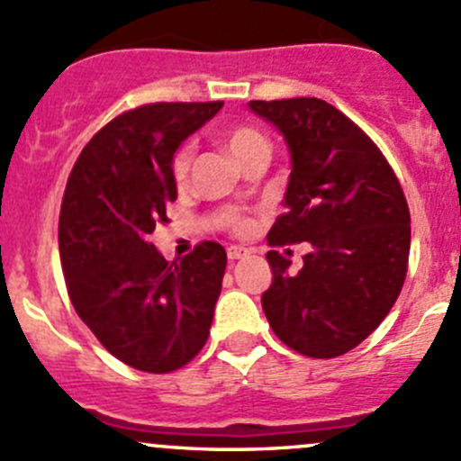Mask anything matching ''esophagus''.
I'll return each mask as SVG.
<instances>
[{"label":"esophagus","mask_w":461,"mask_h":461,"mask_svg":"<svg viewBox=\"0 0 461 461\" xmlns=\"http://www.w3.org/2000/svg\"><path fill=\"white\" fill-rule=\"evenodd\" d=\"M245 257H249V249L239 248V245H230V248H227V258H230V260H239V258H245Z\"/></svg>","instance_id":"1"}]
</instances>
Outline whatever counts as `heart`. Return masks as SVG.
I'll list each match as a JSON object with an SVG mask.
<instances>
[{
	"label": "heart",
	"instance_id": "obj_1",
	"mask_svg": "<svg viewBox=\"0 0 461 461\" xmlns=\"http://www.w3.org/2000/svg\"><path fill=\"white\" fill-rule=\"evenodd\" d=\"M222 142H225V149L231 153V158H234L239 165H243L248 158L257 156V153H269L267 138H265L258 129L248 127V124H240V127L230 129V131L225 133V138H222ZM192 160H194V149L189 147V144H185V147H180L178 151H176L174 160H171V171H174V178L178 185H183L185 180H187L189 169H192ZM230 225L240 231L248 227V222L239 216H231Z\"/></svg>",
	"mask_w": 461,
	"mask_h": 461
}]
</instances>
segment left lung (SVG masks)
<instances>
[{
    "mask_svg": "<svg viewBox=\"0 0 461 461\" xmlns=\"http://www.w3.org/2000/svg\"><path fill=\"white\" fill-rule=\"evenodd\" d=\"M249 109L276 127L290 151L287 212L267 240L310 243L299 272L267 252L263 312L292 350L346 355L385 319L406 278L411 213L402 185L375 142L325 100H252Z\"/></svg>",
    "mask_w": 461,
    "mask_h": 461,
    "instance_id": "1",
    "label": "left lung"
}]
</instances>
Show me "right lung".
Segmentation results:
<instances>
[{
	"label": "right lung",
	"instance_id": "add662e5",
	"mask_svg": "<svg viewBox=\"0 0 461 461\" xmlns=\"http://www.w3.org/2000/svg\"><path fill=\"white\" fill-rule=\"evenodd\" d=\"M222 102H158L111 120L82 149L59 212L68 296L97 341L144 373L183 368L203 350L227 254L204 240L180 263L149 243L176 201L171 160Z\"/></svg>",
	"mask_w": 461,
	"mask_h": 461
}]
</instances>
